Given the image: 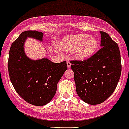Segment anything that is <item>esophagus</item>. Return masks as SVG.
<instances>
[{"mask_svg":"<svg viewBox=\"0 0 129 129\" xmlns=\"http://www.w3.org/2000/svg\"><path fill=\"white\" fill-rule=\"evenodd\" d=\"M67 65H68V68H71V62H70V61H67Z\"/></svg>","mask_w":129,"mask_h":129,"instance_id":"obj_1","label":"esophagus"}]
</instances>
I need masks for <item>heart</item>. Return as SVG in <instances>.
<instances>
[{"label":"heart","instance_id":"b5f03b06","mask_svg":"<svg viewBox=\"0 0 129 129\" xmlns=\"http://www.w3.org/2000/svg\"><path fill=\"white\" fill-rule=\"evenodd\" d=\"M59 46L63 51H73V55L77 59L86 60L92 56L97 51L99 41L95 37L80 34L65 37Z\"/></svg>","mask_w":129,"mask_h":129}]
</instances>
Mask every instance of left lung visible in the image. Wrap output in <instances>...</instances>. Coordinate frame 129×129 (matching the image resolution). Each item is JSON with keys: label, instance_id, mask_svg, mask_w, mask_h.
Segmentation results:
<instances>
[{"label": "left lung", "instance_id": "8db88e82", "mask_svg": "<svg viewBox=\"0 0 129 129\" xmlns=\"http://www.w3.org/2000/svg\"><path fill=\"white\" fill-rule=\"evenodd\" d=\"M101 49L84 61H71L78 97L89 105L101 104L111 95L120 78L121 63L117 43L100 32Z\"/></svg>", "mask_w": 129, "mask_h": 129}]
</instances>
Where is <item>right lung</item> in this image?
Wrapping results in <instances>:
<instances>
[{
  "label": "right lung",
  "mask_w": 129,
  "mask_h": 129,
  "mask_svg": "<svg viewBox=\"0 0 129 129\" xmlns=\"http://www.w3.org/2000/svg\"><path fill=\"white\" fill-rule=\"evenodd\" d=\"M43 33L28 30L22 32L12 44L9 52L8 73L14 89L24 101L35 106L51 102L57 84L68 69L66 61L54 63L48 58L32 60L24 51L28 38L42 42Z\"/></svg>",
  "instance_id": "1"
}]
</instances>
